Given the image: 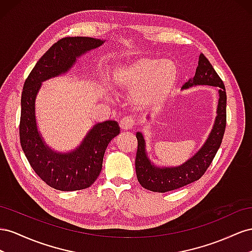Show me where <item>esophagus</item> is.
<instances>
[{"mask_svg":"<svg viewBox=\"0 0 252 252\" xmlns=\"http://www.w3.org/2000/svg\"><path fill=\"white\" fill-rule=\"evenodd\" d=\"M134 125H135V121L130 116L124 117L120 120V127H121V130H124V131L132 130V128L134 127Z\"/></svg>","mask_w":252,"mask_h":252,"instance_id":"34e87169","label":"esophagus"}]
</instances>
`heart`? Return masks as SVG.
<instances>
[{
    "mask_svg": "<svg viewBox=\"0 0 252 252\" xmlns=\"http://www.w3.org/2000/svg\"><path fill=\"white\" fill-rule=\"evenodd\" d=\"M176 79L173 62L154 58L138 59L115 73L117 84L134 92V101L145 109L160 107L173 91Z\"/></svg>",
    "mask_w": 252,
    "mask_h": 252,
    "instance_id": "heart-1",
    "label": "heart"
}]
</instances>
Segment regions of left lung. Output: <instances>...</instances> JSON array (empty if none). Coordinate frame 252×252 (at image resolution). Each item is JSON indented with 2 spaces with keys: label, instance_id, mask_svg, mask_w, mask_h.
Returning <instances> with one entry per match:
<instances>
[{
  "label": "left lung",
  "instance_id": "left-lung-1",
  "mask_svg": "<svg viewBox=\"0 0 252 252\" xmlns=\"http://www.w3.org/2000/svg\"><path fill=\"white\" fill-rule=\"evenodd\" d=\"M196 85H210L213 88H218L219 102L217 117H215L210 134L208 135L202 148L188 160L176 167L156 166L153 161H151L147 154V145L142 133H136V138L138 141L135 159L136 175H137L139 184L147 190L164 193L182 188L184 186L197 181L210 166L220 149L226 127V90L217 71L203 54H200L198 57L195 76L184 84L183 90Z\"/></svg>",
  "mask_w": 252,
  "mask_h": 252
}]
</instances>
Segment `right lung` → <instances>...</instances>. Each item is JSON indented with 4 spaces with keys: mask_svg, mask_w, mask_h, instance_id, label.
<instances>
[{
    "mask_svg": "<svg viewBox=\"0 0 252 252\" xmlns=\"http://www.w3.org/2000/svg\"><path fill=\"white\" fill-rule=\"evenodd\" d=\"M105 40L67 37L50 47L27 77L21 97L20 141L32 168L43 182L60 191L89 188L102 169L105 149L120 133L117 121L99 122L89 131L80 146L68 152L55 151L46 145L38 130L35 99L42 83L68 73L77 59L101 46Z\"/></svg>",
    "mask_w": 252,
    "mask_h": 252,
    "instance_id": "add662e5",
    "label": "right lung"
}]
</instances>
